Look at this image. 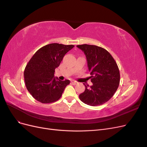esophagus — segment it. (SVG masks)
<instances>
[{"label":"esophagus","instance_id":"1","mask_svg":"<svg viewBox=\"0 0 147 147\" xmlns=\"http://www.w3.org/2000/svg\"><path fill=\"white\" fill-rule=\"evenodd\" d=\"M71 83L74 84V85H75V84H77L78 83V82H76V81H75V80H72V81H71Z\"/></svg>","mask_w":147,"mask_h":147}]
</instances>
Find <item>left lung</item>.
Returning <instances> with one entry per match:
<instances>
[{
    "label": "left lung",
    "mask_w": 147,
    "mask_h": 147,
    "mask_svg": "<svg viewBox=\"0 0 147 147\" xmlns=\"http://www.w3.org/2000/svg\"><path fill=\"white\" fill-rule=\"evenodd\" d=\"M86 55L92 86L83 83L85 90L79 95L83 103L91 106L104 104L109 100L118 88L120 74L118 65L105 49L96 45L77 46Z\"/></svg>",
    "instance_id": "1"
}]
</instances>
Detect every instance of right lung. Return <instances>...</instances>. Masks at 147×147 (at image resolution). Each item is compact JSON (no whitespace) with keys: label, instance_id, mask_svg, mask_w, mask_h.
I'll use <instances>...</instances> for the list:
<instances>
[{"label":"right lung","instance_id":"right-lung-1","mask_svg":"<svg viewBox=\"0 0 147 147\" xmlns=\"http://www.w3.org/2000/svg\"><path fill=\"white\" fill-rule=\"evenodd\" d=\"M74 45L50 43L38 50L26 65L24 78L26 86L35 99L43 104L59 100L69 80L61 81L54 77L65 55Z\"/></svg>","mask_w":147,"mask_h":147}]
</instances>
